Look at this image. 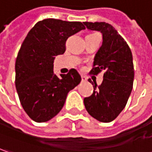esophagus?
<instances>
[{"instance_id": "34e87169", "label": "esophagus", "mask_w": 152, "mask_h": 152, "mask_svg": "<svg viewBox=\"0 0 152 152\" xmlns=\"http://www.w3.org/2000/svg\"><path fill=\"white\" fill-rule=\"evenodd\" d=\"M88 80V77L86 76H83V75H82V81L83 82H86Z\"/></svg>"}]
</instances>
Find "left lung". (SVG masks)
<instances>
[{"mask_svg": "<svg viewBox=\"0 0 152 152\" xmlns=\"http://www.w3.org/2000/svg\"><path fill=\"white\" fill-rule=\"evenodd\" d=\"M91 30L100 31L103 43L97 52L90 73L97 76L104 71L102 84L94 85V93L84 99L89 115L102 122H110L126 106L133 89L134 69L133 56L126 41L105 22H84ZM91 83V81H89Z\"/></svg>", "mask_w": 152, "mask_h": 152, "instance_id": "obj_1", "label": "left lung"}]
</instances>
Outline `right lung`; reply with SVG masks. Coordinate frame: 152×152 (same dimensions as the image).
<instances>
[{
  "label": "right lung",
  "mask_w": 152,
  "mask_h": 152,
  "mask_svg": "<svg viewBox=\"0 0 152 152\" xmlns=\"http://www.w3.org/2000/svg\"><path fill=\"white\" fill-rule=\"evenodd\" d=\"M81 22L47 18L29 31L15 63V85L22 107L37 122L49 121L63 108L67 94L81 83L75 69L58 77L54 57L65 52L68 37L84 30Z\"/></svg>",
  "instance_id": "add662e5"
}]
</instances>
